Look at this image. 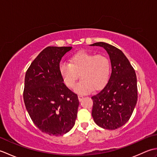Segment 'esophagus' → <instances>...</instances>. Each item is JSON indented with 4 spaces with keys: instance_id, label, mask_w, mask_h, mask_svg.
<instances>
[{
    "instance_id": "esophagus-1",
    "label": "esophagus",
    "mask_w": 157,
    "mask_h": 157,
    "mask_svg": "<svg viewBox=\"0 0 157 157\" xmlns=\"http://www.w3.org/2000/svg\"><path fill=\"white\" fill-rule=\"evenodd\" d=\"M83 98H84V97H83V96H82V95H78V99H79V101H81L83 99Z\"/></svg>"
}]
</instances>
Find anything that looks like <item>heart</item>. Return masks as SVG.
Wrapping results in <instances>:
<instances>
[{
    "instance_id": "b5f03b06",
    "label": "heart",
    "mask_w": 157,
    "mask_h": 157,
    "mask_svg": "<svg viewBox=\"0 0 157 157\" xmlns=\"http://www.w3.org/2000/svg\"><path fill=\"white\" fill-rule=\"evenodd\" d=\"M59 71L63 82L70 88L74 87L80 74L82 79L75 86V91L86 94L106 85L111 73V63L104 55L80 51L70 59V64L61 63Z\"/></svg>"
}]
</instances>
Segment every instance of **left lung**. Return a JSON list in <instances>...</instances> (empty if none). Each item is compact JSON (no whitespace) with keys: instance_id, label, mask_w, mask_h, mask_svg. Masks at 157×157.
<instances>
[{"instance_id":"obj_1","label":"left lung","mask_w":157,"mask_h":157,"mask_svg":"<svg viewBox=\"0 0 157 157\" xmlns=\"http://www.w3.org/2000/svg\"><path fill=\"white\" fill-rule=\"evenodd\" d=\"M90 46L106 50L112 69L107 84L92 97V116L101 128L116 129L128 121L137 102L136 72L123 52L115 46L102 42Z\"/></svg>"}]
</instances>
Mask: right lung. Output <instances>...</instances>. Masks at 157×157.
<instances>
[{
	"label": "right lung",
	"mask_w": 157,
	"mask_h": 157,
	"mask_svg": "<svg viewBox=\"0 0 157 157\" xmlns=\"http://www.w3.org/2000/svg\"><path fill=\"white\" fill-rule=\"evenodd\" d=\"M71 46H48L33 61L25 76L23 100L35 125L49 135L61 136L75 125L78 95L67 87L60 62Z\"/></svg>",
	"instance_id": "right-lung-1"
}]
</instances>
